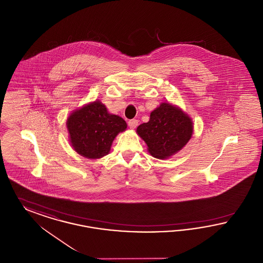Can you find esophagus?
Segmentation results:
<instances>
[{
	"instance_id": "esophagus-1",
	"label": "esophagus",
	"mask_w": 263,
	"mask_h": 263,
	"mask_svg": "<svg viewBox=\"0 0 263 263\" xmlns=\"http://www.w3.org/2000/svg\"><path fill=\"white\" fill-rule=\"evenodd\" d=\"M128 125L131 129H135L138 126V120L137 119H131L128 121Z\"/></svg>"
}]
</instances>
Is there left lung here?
I'll use <instances>...</instances> for the list:
<instances>
[{
    "instance_id": "8db88e82",
    "label": "left lung",
    "mask_w": 263,
    "mask_h": 263,
    "mask_svg": "<svg viewBox=\"0 0 263 263\" xmlns=\"http://www.w3.org/2000/svg\"><path fill=\"white\" fill-rule=\"evenodd\" d=\"M137 133L146 142L149 154L162 159L176 154L189 142L193 122L176 106L162 103L152 111L148 122L138 126Z\"/></svg>"
}]
</instances>
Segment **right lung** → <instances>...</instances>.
<instances>
[{"mask_svg":"<svg viewBox=\"0 0 263 263\" xmlns=\"http://www.w3.org/2000/svg\"><path fill=\"white\" fill-rule=\"evenodd\" d=\"M66 125L74 149L88 158L105 157L116 135L127 128L124 119L108 114L100 102L75 110L68 117Z\"/></svg>","mask_w":263,"mask_h":263,"instance_id":"add662e5","label":"right lung"}]
</instances>
